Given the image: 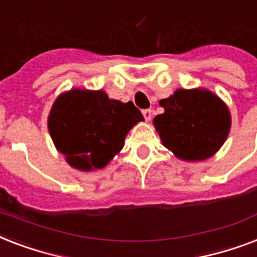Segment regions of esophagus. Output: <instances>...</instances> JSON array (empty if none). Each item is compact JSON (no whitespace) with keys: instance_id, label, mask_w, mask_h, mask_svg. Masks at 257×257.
Segmentation results:
<instances>
[{"instance_id":"obj_1","label":"esophagus","mask_w":257,"mask_h":257,"mask_svg":"<svg viewBox=\"0 0 257 257\" xmlns=\"http://www.w3.org/2000/svg\"><path fill=\"white\" fill-rule=\"evenodd\" d=\"M143 114H144L145 120L147 121L152 120V114H153L152 109H145V110H143Z\"/></svg>"}]
</instances>
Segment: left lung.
<instances>
[{
  "label": "left lung",
  "instance_id": "left-lung-1",
  "mask_svg": "<svg viewBox=\"0 0 257 257\" xmlns=\"http://www.w3.org/2000/svg\"><path fill=\"white\" fill-rule=\"evenodd\" d=\"M164 113L153 118L161 143L183 161H204L227 140L231 112L227 104L205 88L177 89L160 100Z\"/></svg>",
  "mask_w": 257,
  "mask_h": 257
}]
</instances>
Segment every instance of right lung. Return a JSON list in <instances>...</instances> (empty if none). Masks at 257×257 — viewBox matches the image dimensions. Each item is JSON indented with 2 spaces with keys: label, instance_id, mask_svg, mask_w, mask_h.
Returning <instances> with one entry per match:
<instances>
[{
  "label": "right lung",
  "instance_id": "right-lung-1",
  "mask_svg": "<svg viewBox=\"0 0 257 257\" xmlns=\"http://www.w3.org/2000/svg\"><path fill=\"white\" fill-rule=\"evenodd\" d=\"M140 121L144 117L132 101L109 98L101 89L72 88L54 100L48 129L56 149L72 168L92 172L110 163Z\"/></svg>",
  "mask_w": 257,
  "mask_h": 257
}]
</instances>
